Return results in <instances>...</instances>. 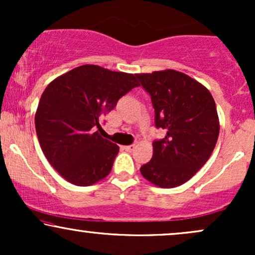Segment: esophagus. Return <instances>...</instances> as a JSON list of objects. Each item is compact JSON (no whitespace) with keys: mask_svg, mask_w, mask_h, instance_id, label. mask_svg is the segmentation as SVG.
Listing matches in <instances>:
<instances>
[{"mask_svg":"<svg viewBox=\"0 0 255 255\" xmlns=\"http://www.w3.org/2000/svg\"><path fill=\"white\" fill-rule=\"evenodd\" d=\"M124 148H125L126 151L131 152V151H134V148H135V145L131 144V145H128V146H124Z\"/></svg>","mask_w":255,"mask_h":255,"instance_id":"obj_1","label":"esophagus"}]
</instances>
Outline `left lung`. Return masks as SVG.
<instances>
[{
    "instance_id": "1",
    "label": "left lung",
    "mask_w": 255,
    "mask_h": 255,
    "mask_svg": "<svg viewBox=\"0 0 255 255\" xmlns=\"http://www.w3.org/2000/svg\"><path fill=\"white\" fill-rule=\"evenodd\" d=\"M135 77L151 97L154 125L166 131L153 141V156L140 172L158 187H177L203 168L215 148L219 134L215 99L197 80L172 69Z\"/></svg>"
}]
</instances>
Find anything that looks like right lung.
Returning a JSON list of instances; mask_svg holds the SVG:
<instances>
[{
	"label": "right lung",
	"instance_id": "obj_1",
	"mask_svg": "<svg viewBox=\"0 0 255 255\" xmlns=\"http://www.w3.org/2000/svg\"><path fill=\"white\" fill-rule=\"evenodd\" d=\"M137 86L135 75L95 64L77 67L46 86L34 118L37 136L46 159L68 182L91 186L109 175L119 146L95 129Z\"/></svg>",
	"mask_w": 255,
	"mask_h": 255
}]
</instances>
